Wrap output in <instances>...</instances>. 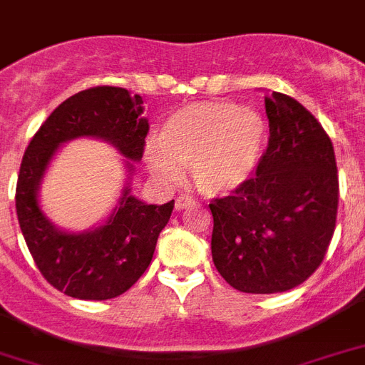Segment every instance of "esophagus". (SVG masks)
<instances>
[{"label":"esophagus","mask_w":365,"mask_h":365,"mask_svg":"<svg viewBox=\"0 0 365 365\" xmlns=\"http://www.w3.org/2000/svg\"><path fill=\"white\" fill-rule=\"evenodd\" d=\"M191 205H195V200L189 199V197H178L176 199V210H183Z\"/></svg>","instance_id":"obj_1"}]
</instances>
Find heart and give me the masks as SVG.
I'll return each instance as SVG.
<instances>
[{
	"instance_id": "obj_1",
	"label": "heart",
	"mask_w": 365,
	"mask_h": 365,
	"mask_svg": "<svg viewBox=\"0 0 365 365\" xmlns=\"http://www.w3.org/2000/svg\"><path fill=\"white\" fill-rule=\"evenodd\" d=\"M265 140V121L252 106L199 102L174 111L163 123L159 149L145 151V165L168 185L180 182V168H191V180L200 193L222 197L254 174Z\"/></svg>"
}]
</instances>
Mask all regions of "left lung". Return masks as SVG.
Returning <instances> with one entry per match:
<instances>
[{
    "label": "left lung",
    "mask_w": 365,
    "mask_h": 365,
    "mask_svg": "<svg viewBox=\"0 0 365 365\" xmlns=\"http://www.w3.org/2000/svg\"><path fill=\"white\" fill-rule=\"evenodd\" d=\"M269 145L255 176L210 205L212 259L235 289L278 294L317 271L335 231L339 176L334 143L303 106L265 96Z\"/></svg>",
    "instance_id": "1"
}]
</instances>
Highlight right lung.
Returning <instances> with one entry per match:
<instances>
[{
  "mask_svg": "<svg viewBox=\"0 0 365 365\" xmlns=\"http://www.w3.org/2000/svg\"><path fill=\"white\" fill-rule=\"evenodd\" d=\"M142 104V96L121 87L81 91L47 117L22 157L14 197L20 231L45 280L76 299H113L136 284L151 263L174 200L145 205L126 185L104 225L68 233L43 214L39 185L56 149L76 138H100L126 159H142L149 132ZM130 160H125L128 174L134 172Z\"/></svg>",
  "mask_w": 365,
  "mask_h": 365,
  "instance_id": "1",
  "label": "right lung"
}]
</instances>
